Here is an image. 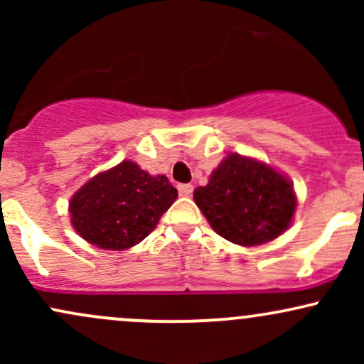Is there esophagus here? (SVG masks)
I'll return each instance as SVG.
<instances>
[{
  "label": "esophagus",
  "instance_id": "1",
  "mask_svg": "<svg viewBox=\"0 0 364 364\" xmlns=\"http://www.w3.org/2000/svg\"><path fill=\"white\" fill-rule=\"evenodd\" d=\"M178 191L181 196H191V193H193V185H188V183L186 185H179Z\"/></svg>",
  "mask_w": 364,
  "mask_h": 364
}]
</instances>
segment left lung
Wrapping results in <instances>:
<instances>
[{"mask_svg":"<svg viewBox=\"0 0 364 364\" xmlns=\"http://www.w3.org/2000/svg\"><path fill=\"white\" fill-rule=\"evenodd\" d=\"M219 236L241 246L269 243L289 228L296 195L289 179L270 166L231 154L193 193Z\"/></svg>","mask_w":364,"mask_h":364,"instance_id":"left-lung-1","label":"left lung"}]
</instances>
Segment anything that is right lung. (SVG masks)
<instances>
[{"instance_id": "right-lung-1", "label": "right lung", "mask_w": 364, "mask_h": 364, "mask_svg": "<svg viewBox=\"0 0 364 364\" xmlns=\"http://www.w3.org/2000/svg\"><path fill=\"white\" fill-rule=\"evenodd\" d=\"M178 198L164 174L150 176L133 161H123L85 183L70 202L75 231L102 250H127L154 231Z\"/></svg>"}]
</instances>
